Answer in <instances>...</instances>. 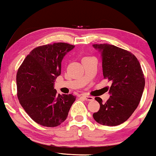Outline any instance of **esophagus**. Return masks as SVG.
Returning a JSON list of instances; mask_svg holds the SVG:
<instances>
[{
	"mask_svg": "<svg viewBox=\"0 0 156 156\" xmlns=\"http://www.w3.org/2000/svg\"><path fill=\"white\" fill-rule=\"evenodd\" d=\"M82 97H83L84 99L87 101H92L94 100V98L92 96H88V95H85V94H83V95H82Z\"/></svg>",
	"mask_w": 156,
	"mask_h": 156,
	"instance_id": "1",
	"label": "esophagus"
}]
</instances>
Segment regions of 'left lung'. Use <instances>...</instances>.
<instances>
[{
	"label": "left lung",
	"instance_id": "left-lung-1",
	"mask_svg": "<svg viewBox=\"0 0 156 156\" xmlns=\"http://www.w3.org/2000/svg\"><path fill=\"white\" fill-rule=\"evenodd\" d=\"M102 58L103 77L112 82L109 99L103 103L101 98L99 111L93 114L99 124L116 126L129 118L139 105L145 85L139 62L130 52L108 44H95Z\"/></svg>",
	"mask_w": 156,
	"mask_h": 156
}]
</instances>
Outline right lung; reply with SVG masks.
I'll list each match as a JSON object with an SVG mask.
<instances>
[{"instance_id": "1", "label": "right lung", "mask_w": 156, "mask_h": 156, "mask_svg": "<svg viewBox=\"0 0 156 156\" xmlns=\"http://www.w3.org/2000/svg\"><path fill=\"white\" fill-rule=\"evenodd\" d=\"M74 47L64 42L39 46L30 52L17 70L20 103L39 125L51 128L61 125L76 101L72 94H58L54 89L55 80L61 75L62 61Z\"/></svg>"}]
</instances>
